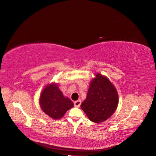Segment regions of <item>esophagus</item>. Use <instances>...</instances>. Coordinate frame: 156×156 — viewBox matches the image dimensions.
<instances>
[{"label": "esophagus", "instance_id": "obj_1", "mask_svg": "<svg viewBox=\"0 0 156 156\" xmlns=\"http://www.w3.org/2000/svg\"><path fill=\"white\" fill-rule=\"evenodd\" d=\"M74 105H75V107H80V105H81V101L78 100V101H75L74 102Z\"/></svg>", "mask_w": 156, "mask_h": 156}]
</instances>
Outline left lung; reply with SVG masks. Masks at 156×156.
Returning a JSON list of instances; mask_svg holds the SVG:
<instances>
[{
    "label": "left lung",
    "instance_id": "1",
    "mask_svg": "<svg viewBox=\"0 0 156 156\" xmlns=\"http://www.w3.org/2000/svg\"><path fill=\"white\" fill-rule=\"evenodd\" d=\"M118 102V94L115 87L107 77L96 73L90 83L87 98L81 103V108L90 120L98 123L112 115Z\"/></svg>",
    "mask_w": 156,
    "mask_h": 156
}]
</instances>
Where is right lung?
Returning a JSON list of instances; mask_svg holds the SVG:
<instances>
[{
	"label": "right lung",
	"mask_w": 156,
	"mask_h": 156,
	"mask_svg": "<svg viewBox=\"0 0 156 156\" xmlns=\"http://www.w3.org/2000/svg\"><path fill=\"white\" fill-rule=\"evenodd\" d=\"M39 104L42 110L54 119L62 118L66 111L74 106L73 102L64 96L55 83L45 87L40 94Z\"/></svg>",
	"instance_id": "add662e5"
}]
</instances>
